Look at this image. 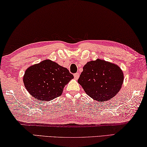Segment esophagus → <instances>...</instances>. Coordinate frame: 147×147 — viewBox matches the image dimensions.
<instances>
[{"mask_svg": "<svg viewBox=\"0 0 147 147\" xmlns=\"http://www.w3.org/2000/svg\"><path fill=\"white\" fill-rule=\"evenodd\" d=\"M79 75H80V74H79V73H76V74H74V78H75V79H79Z\"/></svg>", "mask_w": 147, "mask_h": 147, "instance_id": "esophagus-1", "label": "esophagus"}]
</instances>
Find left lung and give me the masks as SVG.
Listing matches in <instances>:
<instances>
[{
  "label": "left lung",
  "instance_id": "obj_1",
  "mask_svg": "<svg viewBox=\"0 0 147 147\" xmlns=\"http://www.w3.org/2000/svg\"><path fill=\"white\" fill-rule=\"evenodd\" d=\"M123 80L124 75L119 66L97 59L84 66L78 81L91 98L105 102L116 96L121 88Z\"/></svg>",
  "mask_w": 147,
  "mask_h": 147
}]
</instances>
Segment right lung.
Listing matches in <instances>:
<instances>
[{"instance_id": "1", "label": "right lung", "mask_w": 147, "mask_h": 147, "mask_svg": "<svg viewBox=\"0 0 147 147\" xmlns=\"http://www.w3.org/2000/svg\"><path fill=\"white\" fill-rule=\"evenodd\" d=\"M74 76L66 68L49 59L26 69L23 77L25 88L38 101H51L61 96Z\"/></svg>"}]
</instances>
